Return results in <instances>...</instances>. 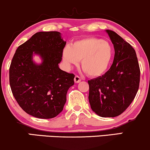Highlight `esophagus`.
Masks as SVG:
<instances>
[{"mask_svg":"<svg viewBox=\"0 0 150 150\" xmlns=\"http://www.w3.org/2000/svg\"><path fill=\"white\" fill-rule=\"evenodd\" d=\"M81 81V78L79 76H75L74 77V82L76 83H79Z\"/></svg>","mask_w":150,"mask_h":150,"instance_id":"34e87169","label":"esophagus"}]
</instances>
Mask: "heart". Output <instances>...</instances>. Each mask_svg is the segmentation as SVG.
Wrapping results in <instances>:
<instances>
[{
    "label": "heart",
    "instance_id": "obj_1",
    "mask_svg": "<svg viewBox=\"0 0 150 150\" xmlns=\"http://www.w3.org/2000/svg\"><path fill=\"white\" fill-rule=\"evenodd\" d=\"M114 54L112 45L107 40L96 37L76 40L71 47L62 51V59L66 67L77 66L81 60V67L90 76L98 77L107 71Z\"/></svg>",
    "mask_w": 150,
    "mask_h": 150
}]
</instances>
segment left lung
<instances>
[{
  "label": "left lung",
  "mask_w": 150,
  "mask_h": 150,
  "mask_svg": "<svg viewBox=\"0 0 150 150\" xmlns=\"http://www.w3.org/2000/svg\"><path fill=\"white\" fill-rule=\"evenodd\" d=\"M114 47L113 64L105 74L89 80L88 100L92 110L101 117L122 114L134 100L140 71L136 52L117 33L106 30Z\"/></svg>",
  "instance_id": "obj_1"
}]
</instances>
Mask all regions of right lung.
Instances as JSON below:
<instances>
[{"label":"right lung","instance_id":"right-lung-1","mask_svg":"<svg viewBox=\"0 0 150 150\" xmlns=\"http://www.w3.org/2000/svg\"><path fill=\"white\" fill-rule=\"evenodd\" d=\"M65 45L58 31H40L16 50L9 71L10 88L21 108L33 117L52 119L63 110L75 76L59 68ZM34 54L42 58L40 64L33 61Z\"/></svg>","mask_w":150,"mask_h":150}]
</instances>
